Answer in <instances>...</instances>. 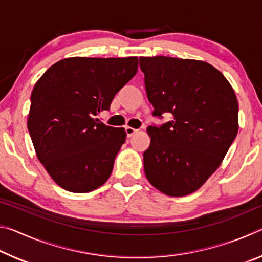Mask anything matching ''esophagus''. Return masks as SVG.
Wrapping results in <instances>:
<instances>
[{
	"label": "esophagus",
	"instance_id": "1",
	"mask_svg": "<svg viewBox=\"0 0 262 262\" xmlns=\"http://www.w3.org/2000/svg\"><path fill=\"white\" fill-rule=\"evenodd\" d=\"M126 134H127V136L128 137H130V136H133V135H134L135 134V133L137 132L136 129H135V128H132V127H126Z\"/></svg>",
	"mask_w": 262,
	"mask_h": 262
}]
</instances>
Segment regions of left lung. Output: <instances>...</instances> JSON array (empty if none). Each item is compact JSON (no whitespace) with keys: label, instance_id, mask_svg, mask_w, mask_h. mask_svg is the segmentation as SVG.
I'll return each mask as SVG.
<instances>
[{"label":"left lung","instance_id":"8db88e82","mask_svg":"<svg viewBox=\"0 0 262 262\" xmlns=\"http://www.w3.org/2000/svg\"><path fill=\"white\" fill-rule=\"evenodd\" d=\"M154 117L171 120L149 126L144 173L170 196L195 192L219 168L238 133V101L231 84L205 61L140 57Z\"/></svg>","mask_w":262,"mask_h":262}]
</instances>
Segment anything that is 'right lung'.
Instances as JSON below:
<instances>
[{"instance_id": "right-lung-1", "label": "right lung", "mask_w": 262, "mask_h": 262, "mask_svg": "<svg viewBox=\"0 0 262 262\" xmlns=\"http://www.w3.org/2000/svg\"><path fill=\"white\" fill-rule=\"evenodd\" d=\"M137 66L136 56L68 57L35 83L28 129L38 159L60 187L86 193L110 178L126 132L95 117L110 110Z\"/></svg>"}]
</instances>
